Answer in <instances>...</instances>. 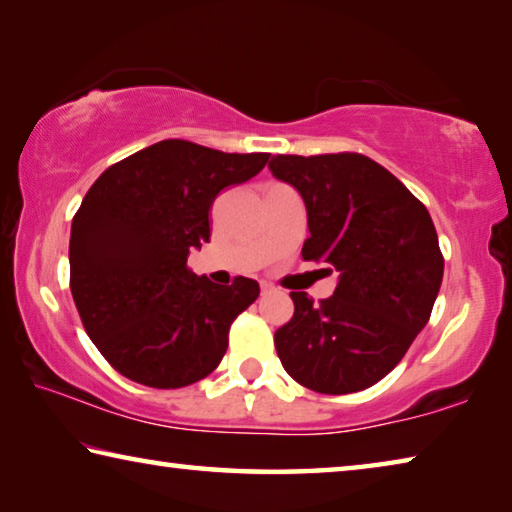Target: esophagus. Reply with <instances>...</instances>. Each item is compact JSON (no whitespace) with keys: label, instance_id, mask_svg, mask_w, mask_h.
Returning a JSON list of instances; mask_svg holds the SVG:
<instances>
[{"label":"esophagus","instance_id":"1","mask_svg":"<svg viewBox=\"0 0 512 512\" xmlns=\"http://www.w3.org/2000/svg\"><path fill=\"white\" fill-rule=\"evenodd\" d=\"M259 287H262V293L266 296V293H271L273 291V284H268V282H262L259 284Z\"/></svg>","mask_w":512,"mask_h":512}]
</instances>
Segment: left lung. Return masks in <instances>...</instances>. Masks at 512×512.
Masks as SVG:
<instances>
[{
	"label": "left lung",
	"mask_w": 512,
	"mask_h": 512,
	"mask_svg": "<svg viewBox=\"0 0 512 512\" xmlns=\"http://www.w3.org/2000/svg\"><path fill=\"white\" fill-rule=\"evenodd\" d=\"M268 169L305 201L302 259L339 271L320 305L291 291L296 311L275 332L277 357L316 393L370 388L402 361L438 298L445 262L427 207L359 153L273 155Z\"/></svg>",
	"instance_id": "8db88e82"
}]
</instances>
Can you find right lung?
Listing matches in <instances>:
<instances>
[{
  "label": "right lung",
  "mask_w": 512,
  "mask_h": 512,
  "mask_svg": "<svg viewBox=\"0 0 512 512\" xmlns=\"http://www.w3.org/2000/svg\"><path fill=\"white\" fill-rule=\"evenodd\" d=\"M268 153H223L162 140L112 164L85 194L69 237V284L92 343L121 375L183 388L219 366L228 329L259 296L221 287L187 257L210 241V207L257 176Z\"/></svg>",
  "instance_id": "1"
}]
</instances>
